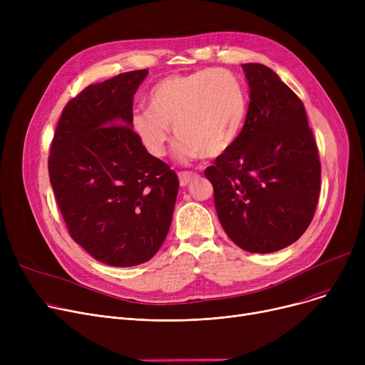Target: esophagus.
<instances>
[{
	"mask_svg": "<svg viewBox=\"0 0 365 365\" xmlns=\"http://www.w3.org/2000/svg\"><path fill=\"white\" fill-rule=\"evenodd\" d=\"M197 175L192 171H180L179 173V182H180V186H187L190 182H192V179L195 178Z\"/></svg>",
	"mask_w": 365,
	"mask_h": 365,
	"instance_id": "esophagus-1",
	"label": "esophagus"
}]
</instances>
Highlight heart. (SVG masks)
<instances>
[{
  "mask_svg": "<svg viewBox=\"0 0 365 365\" xmlns=\"http://www.w3.org/2000/svg\"><path fill=\"white\" fill-rule=\"evenodd\" d=\"M148 110L133 115L131 128L150 155L164 157L171 128L183 160L213 158L237 138L245 112L240 81L226 69L170 75L148 94Z\"/></svg>",
  "mask_w": 365,
  "mask_h": 365,
  "instance_id": "1",
  "label": "heart"
}]
</instances>
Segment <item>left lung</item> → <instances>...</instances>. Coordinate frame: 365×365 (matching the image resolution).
<instances>
[{"label": "left lung", "instance_id": "1", "mask_svg": "<svg viewBox=\"0 0 365 365\" xmlns=\"http://www.w3.org/2000/svg\"><path fill=\"white\" fill-rule=\"evenodd\" d=\"M242 69L250 87L245 124L204 175L227 237L245 252L272 253L311 225L321 163L296 93L264 65L244 63Z\"/></svg>", "mask_w": 365, "mask_h": 365}]
</instances>
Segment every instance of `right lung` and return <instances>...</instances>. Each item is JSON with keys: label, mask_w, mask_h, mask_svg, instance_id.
Instances as JSON below:
<instances>
[{"label": "right lung", "mask_w": 365, "mask_h": 365, "mask_svg": "<svg viewBox=\"0 0 365 365\" xmlns=\"http://www.w3.org/2000/svg\"><path fill=\"white\" fill-rule=\"evenodd\" d=\"M148 69L87 86L62 110L48 157L50 183L72 240L102 263L150 260L173 217L179 179L131 128Z\"/></svg>", "instance_id": "right-lung-1"}]
</instances>
